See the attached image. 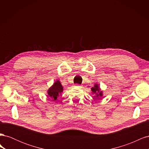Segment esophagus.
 <instances>
[{"instance_id":"obj_1","label":"esophagus","mask_w":149,"mask_h":149,"mask_svg":"<svg viewBox=\"0 0 149 149\" xmlns=\"http://www.w3.org/2000/svg\"><path fill=\"white\" fill-rule=\"evenodd\" d=\"M81 86H81V85H79V84H75V87L81 88Z\"/></svg>"}]
</instances>
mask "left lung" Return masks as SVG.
Instances as JSON below:
<instances>
[{
	"instance_id": "1",
	"label": "left lung",
	"mask_w": 149,
	"mask_h": 149,
	"mask_svg": "<svg viewBox=\"0 0 149 149\" xmlns=\"http://www.w3.org/2000/svg\"><path fill=\"white\" fill-rule=\"evenodd\" d=\"M91 91L93 94L94 95L95 99H100L103 96V92L101 91L100 87L99 86L98 84L95 83L94 85V86L91 88Z\"/></svg>"
}]
</instances>
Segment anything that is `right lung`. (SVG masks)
<instances>
[{
	"mask_svg": "<svg viewBox=\"0 0 149 149\" xmlns=\"http://www.w3.org/2000/svg\"><path fill=\"white\" fill-rule=\"evenodd\" d=\"M63 91V86L61 85L59 80L55 81L52 86L47 90V96L55 101L57 100V97L61 94Z\"/></svg>",
	"mask_w": 149,
	"mask_h": 149,
	"instance_id": "1",
	"label": "right lung"
}]
</instances>
